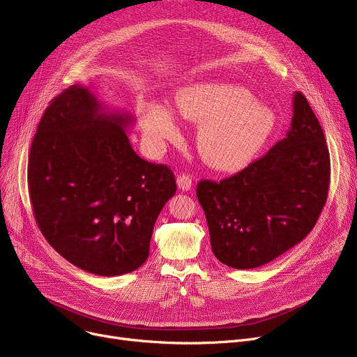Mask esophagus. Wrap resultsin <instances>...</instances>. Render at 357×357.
<instances>
[{
	"mask_svg": "<svg viewBox=\"0 0 357 357\" xmlns=\"http://www.w3.org/2000/svg\"><path fill=\"white\" fill-rule=\"evenodd\" d=\"M178 183V188L182 191H190L192 188V178L186 174H182L178 176L176 179Z\"/></svg>",
	"mask_w": 357,
	"mask_h": 357,
	"instance_id": "obj_1",
	"label": "esophagus"
}]
</instances>
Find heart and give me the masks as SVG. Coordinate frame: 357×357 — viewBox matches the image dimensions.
I'll use <instances>...</instances> for the list:
<instances>
[{"instance_id":"obj_1","label":"heart","mask_w":357,"mask_h":357,"mask_svg":"<svg viewBox=\"0 0 357 357\" xmlns=\"http://www.w3.org/2000/svg\"><path fill=\"white\" fill-rule=\"evenodd\" d=\"M179 114L199 123L195 143L198 153L218 171H236L260 152L276 128V114L253 93L227 82H198L181 88L175 96ZM143 135L150 146L160 147L176 135L172 112L156 102L140 109Z\"/></svg>"}]
</instances>
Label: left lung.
Instances as JSON below:
<instances>
[{
	"mask_svg": "<svg viewBox=\"0 0 357 357\" xmlns=\"http://www.w3.org/2000/svg\"><path fill=\"white\" fill-rule=\"evenodd\" d=\"M328 186L323 128L307 98L295 92L285 139L238 174L197 186L214 256L234 269L269 264L312 230Z\"/></svg>",
	"mask_w": 357,
	"mask_h": 357,
	"instance_id": "left-lung-1",
	"label": "left lung"
}]
</instances>
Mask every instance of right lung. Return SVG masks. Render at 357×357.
I'll use <instances>...</instances> for the list:
<instances>
[{"mask_svg":"<svg viewBox=\"0 0 357 357\" xmlns=\"http://www.w3.org/2000/svg\"><path fill=\"white\" fill-rule=\"evenodd\" d=\"M131 123L72 85L50 101L31 142L27 179L37 226L62 257L93 275L140 268L158 215L176 192L171 169L131 147Z\"/></svg>","mask_w":357,"mask_h":357,"instance_id":"right-lung-1","label":"right lung"}]
</instances>
